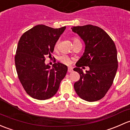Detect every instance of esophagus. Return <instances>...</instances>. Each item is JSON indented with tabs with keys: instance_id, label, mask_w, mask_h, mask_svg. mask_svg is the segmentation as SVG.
<instances>
[{
	"instance_id": "1",
	"label": "esophagus",
	"mask_w": 130,
	"mask_h": 130,
	"mask_svg": "<svg viewBox=\"0 0 130 130\" xmlns=\"http://www.w3.org/2000/svg\"><path fill=\"white\" fill-rule=\"evenodd\" d=\"M73 72V69H72V67H69L68 68V72L70 73V72Z\"/></svg>"
}]
</instances>
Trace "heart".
Here are the masks:
<instances>
[{"label":"heart","mask_w":130,"mask_h":130,"mask_svg":"<svg viewBox=\"0 0 130 130\" xmlns=\"http://www.w3.org/2000/svg\"><path fill=\"white\" fill-rule=\"evenodd\" d=\"M73 43H75V42H80L79 39H78L76 37L73 38ZM58 45H59V40H57L54 45L55 50H57V49H58ZM58 60L60 61L61 63H62L65 64V65H69V64L70 63V61H71V60L70 58V57L69 56L66 55H62L60 56V57H58Z\"/></svg>","instance_id":"b5f03b06"}]
</instances>
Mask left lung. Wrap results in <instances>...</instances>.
Listing matches in <instances>:
<instances>
[{
	"label": "left lung",
	"instance_id": "8db88e82",
	"mask_svg": "<svg viewBox=\"0 0 130 130\" xmlns=\"http://www.w3.org/2000/svg\"><path fill=\"white\" fill-rule=\"evenodd\" d=\"M85 43V50L73 69L80 74L74 83L77 95L87 102H95L105 96L111 87L118 69L117 51L111 38L97 26L86 25L72 28ZM88 66L84 73L80 67Z\"/></svg>",
	"mask_w": 130,
	"mask_h": 130
}]
</instances>
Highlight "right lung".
<instances>
[{"label":"right lung","instance_id":"obj_1","mask_svg":"<svg viewBox=\"0 0 130 130\" xmlns=\"http://www.w3.org/2000/svg\"><path fill=\"white\" fill-rule=\"evenodd\" d=\"M65 28L38 25L24 33L19 41L15 55L17 75L27 93L35 99L52 97L66 75L67 67L64 64L55 63L50 69L45 63Z\"/></svg>","mask_w":130,"mask_h":130}]
</instances>
